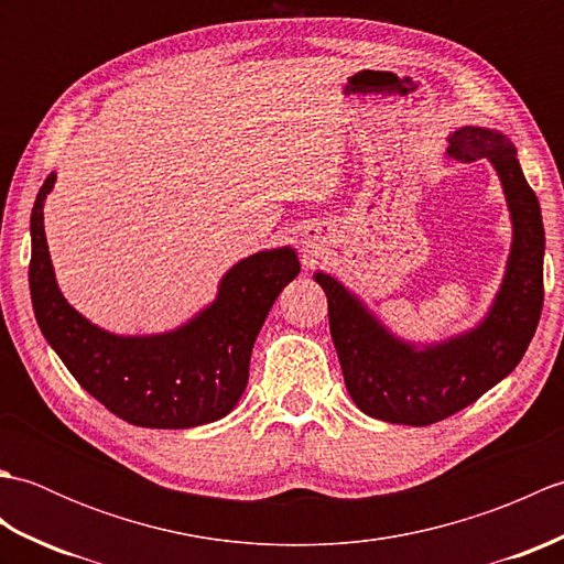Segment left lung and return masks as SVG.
I'll use <instances>...</instances> for the list:
<instances>
[{"label": "left lung", "instance_id": "left-lung-1", "mask_svg": "<svg viewBox=\"0 0 564 564\" xmlns=\"http://www.w3.org/2000/svg\"><path fill=\"white\" fill-rule=\"evenodd\" d=\"M458 162L489 160L511 213V254L487 317L470 332L436 344H410L382 325L329 273H315L327 293L329 332L351 400L390 424H436L505 380L519 366L543 310L545 230L513 142L499 130L465 126L448 138Z\"/></svg>", "mask_w": 564, "mask_h": 564}]
</instances>
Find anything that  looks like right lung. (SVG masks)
Here are the masks:
<instances>
[{"label": "right lung", "instance_id": "obj_1", "mask_svg": "<svg viewBox=\"0 0 564 564\" xmlns=\"http://www.w3.org/2000/svg\"><path fill=\"white\" fill-rule=\"evenodd\" d=\"M45 178L31 213L29 285L39 327L79 386L123 422L191 429L235 410L249 380L257 334L279 293L301 273L295 249L257 251L223 275L215 301L186 325L118 337L91 325L59 293L43 230Z\"/></svg>", "mask_w": 564, "mask_h": 564}]
</instances>
